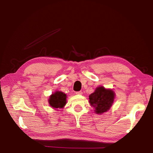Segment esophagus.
<instances>
[{
	"mask_svg": "<svg viewBox=\"0 0 153 153\" xmlns=\"http://www.w3.org/2000/svg\"><path fill=\"white\" fill-rule=\"evenodd\" d=\"M76 94H80V95H82V94H83V92L82 91H78V92H76Z\"/></svg>",
	"mask_w": 153,
	"mask_h": 153,
	"instance_id": "obj_1",
	"label": "esophagus"
}]
</instances>
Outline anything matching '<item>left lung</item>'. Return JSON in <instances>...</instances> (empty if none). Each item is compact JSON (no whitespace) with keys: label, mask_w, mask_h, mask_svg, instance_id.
Returning a JSON list of instances; mask_svg holds the SVG:
<instances>
[{"label":"left lung","mask_w":153,"mask_h":153,"mask_svg":"<svg viewBox=\"0 0 153 153\" xmlns=\"http://www.w3.org/2000/svg\"><path fill=\"white\" fill-rule=\"evenodd\" d=\"M115 96V92L112 89L99 86L89 95V102L94 108L96 114H102L110 110L114 103Z\"/></svg>","instance_id":"1"}]
</instances>
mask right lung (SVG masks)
Here are the masks:
<instances>
[{"label":"right lung","mask_w":153,"mask_h":153,"mask_svg":"<svg viewBox=\"0 0 153 153\" xmlns=\"http://www.w3.org/2000/svg\"><path fill=\"white\" fill-rule=\"evenodd\" d=\"M67 96L61 91H57L49 96L48 103L54 109L63 108L66 105Z\"/></svg>","instance_id":"add662e5"}]
</instances>
